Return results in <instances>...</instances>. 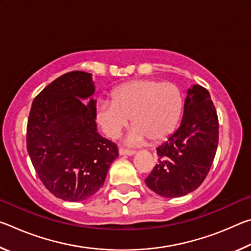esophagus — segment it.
<instances>
[{
    "label": "esophagus",
    "mask_w": 251,
    "mask_h": 251,
    "mask_svg": "<svg viewBox=\"0 0 251 251\" xmlns=\"http://www.w3.org/2000/svg\"><path fill=\"white\" fill-rule=\"evenodd\" d=\"M136 154L135 151L130 150H125V148H121L120 150V155H127V156H133Z\"/></svg>",
    "instance_id": "obj_1"
}]
</instances>
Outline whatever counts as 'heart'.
Wrapping results in <instances>:
<instances>
[{"label": "heart", "mask_w": 251, "mask_h": 251, "mask_svg": "<svg viewBox=\"0 0 251 251\" xmlns=\"http://www.w3.org/2000/svg\"><path fill=\"white\" fill-rule=\"evenodd\" d=\"M182 110V96L176 85L154 79H138L117 87L112 100L97 104L96 120L104 133L116 138L128 125H134L127 143L142 144L147 138L157 142L177 128Z\"/></svg>", "instance_id": "b5f03b06"}]
</instances>
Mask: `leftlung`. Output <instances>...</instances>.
<instances>
[{
    "label": "left lung",
    "instance_id": "1",
    "mask_svg": "<svg viewBox=\"0 0 251 251\" xmlns=\"http://www.w3.org/2000/svg\"><path fill=\"white\" fill-rule=\"evenodd\" d=\"M218 116L210 94L201 85L187 91L180 126L156 148L158 164L146 185L166 198L197 189L209 173L218 146Z\"/></svg>",
    "mask_w": 251,
    "mask_h": 251
}]
</instances>
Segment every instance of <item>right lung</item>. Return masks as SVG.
Returning a JSON list of instances; mask_svg holds the SVG:
<instances>
[{"label": "right lung", "instance_id": "obj_1", "mask_svg": "<svg viewBox=\"0 0 251 251\" xmlns=\"http://www.w3.org/2000/svg\"><path fill=\"white\" fill-rule=\"evenodd\" d=\"M92 74L74 71L59 76L32 103L26 147L37 176L55 197L82 201L104 185L117 158L115 143L100 136ZM90 99L88 105L82 100Z\"/></svg>", "mask_w": 251, "mask_h": 251}]
</instances>
